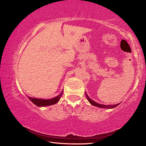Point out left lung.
<instances>
[{"mask_svg": "<svg viewBox=\"0 0 146 146\" xmlns=\"http://www.w3.org/2000/svg\"><path fill=\"white\" fill-rule=\"evenodd\" d=\"M86 97H87L88 100L91 104H92L94 106H97V107L98 108H108V109H111V108H115L117 107V106H118L120 104H115V105H104V104H98L95 101H93L92 99H91V98L88 97V95L86 94Z\"/></svg>", "mask_w": 146, "mask_h": 146, "instance_id": "obj_1", "label": "left lung"}]
</instances>
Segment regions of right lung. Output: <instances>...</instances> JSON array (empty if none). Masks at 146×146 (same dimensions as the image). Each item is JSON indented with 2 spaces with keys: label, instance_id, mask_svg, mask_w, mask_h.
Wrapping results in <instances>:
<instances>
[{
  "label": "right lung",
  "instance_id": "1",
  "mask_svg": "<svg viewBox=\"0 0 146 146\" xmlns=\"http://www.w3.org/2000/svg\"><path fill=\"white\" fill-rule=\"evenodd\" d=\"M63 91H62V93L60 95L56 96V97H54L53 98H51V99H40V98H32L28 97L29 100H30L32 102H33L34 104H35L36 106H38V107H44V106H51L55 104L56 103H57L60 98L61 97L62 95Z\"/></svg>",
  "mask_w": 146,
  "mask_h": 146
}]
</instances>
